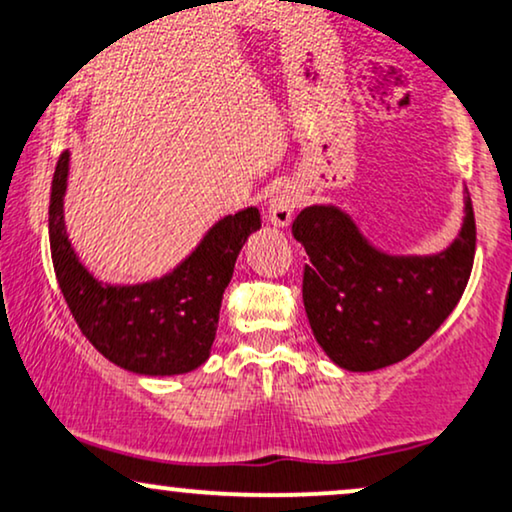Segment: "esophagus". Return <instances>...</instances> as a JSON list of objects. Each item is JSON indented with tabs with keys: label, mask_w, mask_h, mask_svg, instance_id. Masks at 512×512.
<instances>
[{
	"label": "esophagus",
	"mask_w": 512,
	"mask_h": 512,
	"mask_svg": "<svg viewBox=\"0 0 512 512\" xmlns=\"http://www.w3.org/2000/svg\"><path fill=\"white\" fill-rule=\"evenodd\" d=\"M301 201V194L299 189L287 185L282 187L280 192L275 194V197H270L268 201V220L277 227H287L289 223H292V216L296 211V206H299Z\"/></svg>",
	"instance_id": "1"
}]
</instances>
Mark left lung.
Wrapping results in <instances>:
<instances>
[{
	"label": "left lung",
	"instance_id": "left-lung-1",
	"mask_svg": "<svg viewBox=\"0 0 512 512\" xmlns=\"http://www.w3.org/2000/svg\"><path fill=\"white\" fill-rule=\"evenodd\" d=\"M306 249L304 306L330 361L370 372L420 349L468 287L475 261V213L465 189L458 237L437 254H389L334 204L306 206L292 223Z\"/></svg>",
	"mask_w": 512,
	"mask_h": 512
}]
</instances>
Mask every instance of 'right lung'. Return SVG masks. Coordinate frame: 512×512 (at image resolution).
I'll return each instance as SVG.
<instances>
[{"label": "right lung", "mask_w": 512, "mask_h": 512, "mask_svg": "<svg viewBox=\"0 0 512 512\" xmlns=\"http://www.w3.org/2000/svg\"><path fill=\"white\" fill-rule=\"evenodd\" d=\"M71 151L56 163L49 199V246L61 294L94 349L142 377L197 370L211 356L223 292L251 232L261 230L256 206L223 216L168 273L135 285L94 277L75 254L63 218Z\"/></svg>", "instance_id": "right-lung-1"}]
</instances>
